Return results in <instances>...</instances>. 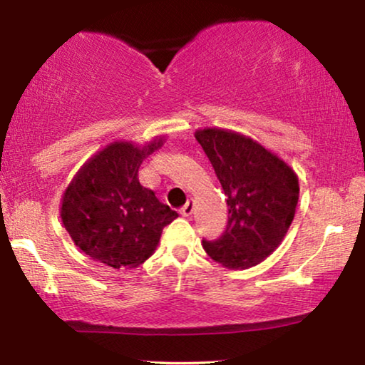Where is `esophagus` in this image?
<instances>
[{"instance_id":"1","label":"esophagus","mask_w":365,"mask_h":365,"mask_svg":"<svg viewBox=\"0 0 365 365\" xmlns=\"http://www.w3.org/2000/svg\"><path fill=\"white\" fill-rule=\"evenodd\" d=\"M192 211H194V202H192V201H187V202L184 204V206L181 207V216H184V217L191 216Z\"/></svg>"}]
</instances>
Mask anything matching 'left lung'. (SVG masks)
<instances>
[{
  "instance_id": "1",
  "label": "left lung",
  "mask_w": 365,
  "mask_h": 365,
  "mask_svg": "<svg viewBox=\"0 0 365 365\" xmlns=\"http://www.w3.org/2000/svg\"><path fill=\"white\" fill-rule=\"evenodd\" d=\"M227 199V227L217 241H202L207 256L226 269H249L276 251L291 227L299 178L271 149L224 128L194 133Z\"/></svg>"
}]
</instances>
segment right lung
I'll return each mask as SVG.
<instances>
[{
    "instance_id": "add662e5",
    "label": "right lung",
    "mask_w": 365,
    "mask_h": 365,
    "mask_svg": "<svg viewBox=\"0 0 365 365\" xmlns=\"http://www.w3.org/2000/svg\"><path fill=\"white\" fill-rule=\"evenodd\" d=\"M164 143V134L144 144L113 141L74 174L63 192L59 216L86 256L114 269H134L156 251L163 227L178 212L141 186L138 173Z\"/></svg>"
}]
</instances>
